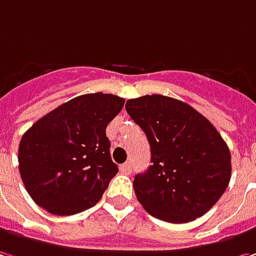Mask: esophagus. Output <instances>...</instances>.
I'll use <instances>...</instances> for the list:
<instances>
[{"instance_id": "obj_1", "label": "esophagus", "mask_w": 256, "mask_h": 256, "mask_svg": "<svg viewBox=\"0 0 256 256\" xmlns=\"http://www.w3.org/2000/svg\"><path fill=\"white\" fill-rule=\"evenodd\" d=\"M120 172H124V174L132 172V163H130V162H128V163L122 164V166H120Z\"/></svg>"}]
</instances>
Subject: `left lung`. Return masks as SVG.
Returning a JSON list of instances; mask_svg holds the SVG:
<instances>
[{
    "mask_svg": "<svg viewBox=\"0 0 256 256\" xmlns=\"http://www.w3.org/2000/svg\"><path fill=\"white\" fill-rule=\"evenodd\" d=\"M150 143L153 163L133 188L150 216L172 224L194 221L228 187L231 153L212 123L184 102L146 94L126 102Z\"/></svg>",
    "mask_w": 256,
    "mask_h": 256,
    "instance_id": "8db88e82",
    "label": "left lung"
}]
</instances>
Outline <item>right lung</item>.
Here are the masks:
<instances>
[{"label": "right lung", "instance_id": "obj_1", "mask_svg": "<svg viewBox=\"0 0 256 256\" xmlns=\"http://www.w3.org/2000/svg\"><path fill=\"white\" fill-rule=\"evenodd\" d=\"M123 106L119 96L88 93L58 106L24 133L20 174L40 208L74 216L99 202L119 172L106 128Z\"/></svg>", "mask_w": 256, "mask_h": 256}]
</instances>
